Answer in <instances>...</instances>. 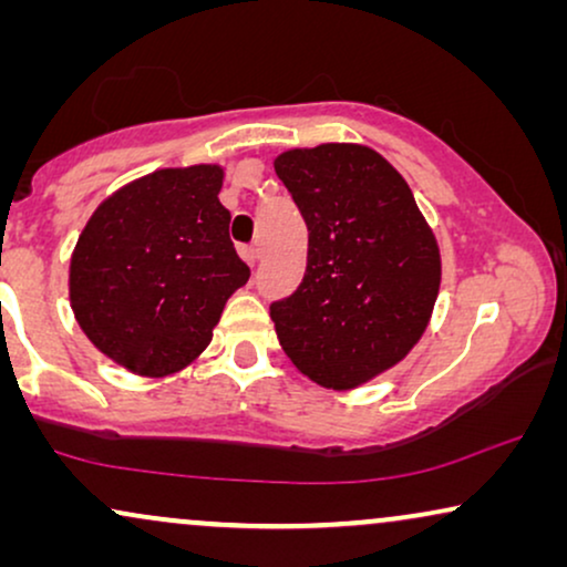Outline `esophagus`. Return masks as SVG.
<instances>
[{
  "label": "esophagus",
  "instance_id": "34e87169",
  "mask_svg": "<svg viewBox=\"0 0 567 567\" xmlns=\"http://www.w3.org/2000/svg\"><path fill=\"white\" fill-rule=\"evenodd\" d=\"M239 255H243L247 266H255V262H258V258H260V247L245 245V247H239Z\"/></svg>",
  "mask_w": 567,
  "mask_h": 567
}]
</instances>
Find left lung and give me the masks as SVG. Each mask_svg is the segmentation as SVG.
<instances>
[{"label":"left lung","mask_w":567,"mask_h":567,"mask_svg":"<svg viewBox=\"0 0 567 567\" xmlns=\"http://www.w3.org/2000/svg\"><path fill=\"white\" fill-rule=\"evenodd\" d=\"M276 175L307 221V270L270 305L278 343L299 374L355 390L398 367L429 328L441 252L413 190L363 144L278 154Z\"/></svg>","instance_id":"1"}]
</instances>
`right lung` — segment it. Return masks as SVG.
Wrapping results in <instances>:
<instances>
[{
	"instance_id": "obj_1",
	"label": "right lung",
	"mask_w": 567,
	"mask_h": 567,
	"mask_svg": "<svg viewBox=\"0 0 567 567\" xmlns=\"http://www.w3.org/2000/svg\"><path fill=\"white\" fill-rule=\"evenodd\" d=\"M224 167H165L111 193L69 262V301L90 343L138 377L190 367L250 268L229 239Z\"/></svg>"
}]
</instances>
